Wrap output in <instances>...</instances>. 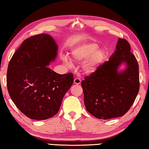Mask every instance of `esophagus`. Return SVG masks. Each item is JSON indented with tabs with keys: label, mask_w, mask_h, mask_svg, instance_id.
I'll use <instances>...</instances> for the list:
<instances>
[{
	"label": "esophagus",
	"mask_w": 149,
	"mask_h": 149,
	"mask_svg": "<svg viewBox=\"0 0 149 149\" xmlns=\"http://www.w3.org/2000/svg\"><path fill=\"white\" fill-rule=\"evenodd\" d=\"M74 82L75 84H77V85H78V84H80L81 80H80V79H79V78H75Z\"/></svg>",
	"instance_id": "obj_1"
}]
</instances>
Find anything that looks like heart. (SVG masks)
Returning a JSON list of instances; mask_svg holds the SVG:
<instances>
[{"instance_id": "heart-1", "label": "heart", "mask_w": 149, "mask_h": 149, "mask_svg": "<svg viewBox=\"0 0 149 149\" xmlns=\"http://www.w3.org/2000/svg\"><path fill=\"white\" fill-rule=\"evenodd\" d=\"M108 52L106 49L100 48V44L95 41L86 42L74 48L71 53L73 60L82 62L87 60L82 70L87 75L94 73L106 59ZM63 61L66 65L71 66L72 61L68 57L63 56Z\"/></svg>"}]
</instances>
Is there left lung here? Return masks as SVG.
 Masks as SVG:
<instances>
[{
  "label": "left lung",
  "mask_w": 149,
  "mask_h": 149,
  "mask_svg": "<svg viewBox=\"0 0 149 149\" xmlns=\"http://www.w3.org/2000/svg\"><path fill=\"white\" fill-rule=\"evenodd\" d=\"M123 64L125 68L120 70ZM139 86L138 62L129 43L119 38L109 60L81 82L86 110L98 119L123 116L134 103Z\"/></svg>",
  "instance_id": "8db88e82"
}]
</instances>
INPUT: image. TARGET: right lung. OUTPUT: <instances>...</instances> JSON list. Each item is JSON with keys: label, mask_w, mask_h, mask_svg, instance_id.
<instances>
[{"label": "right lung", "mask_w": 149, "mask_h": 149, "mask_svg": "<svg viewBox=\"0 0 149 149\" xmlns=\"http://www.w3.org/2000/svg\"><path fill=\"white\" fill-rule=\"evenodd\" d=\"M57 52L54 39L42 33L25 40L8 64V94L19 110L31 119L41 120L56 114L74 82L71 73L58 74L47 67L57 58Z\"/></svg>", "instance_id": "add662e5"}]
</instances>
